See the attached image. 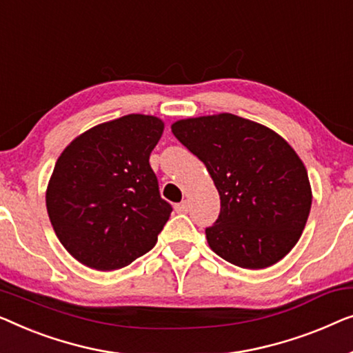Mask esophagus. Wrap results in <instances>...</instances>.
<instances>
[{"label": "esophagus", "instance_id": "1", "mask_svg": "<svg viewBox=\"0 0 353 353\" xmlns=\"http://www.w3.org/2000/svg\"><path fill=\"white\" fill-rule=\"evenodd\" d=\"M176 212H179V214H185V212H188V203L187 201H181L177 203V205L174 206Z\"/></svg>", "mask_w": 353, "mask_h": 353}]
</instances>
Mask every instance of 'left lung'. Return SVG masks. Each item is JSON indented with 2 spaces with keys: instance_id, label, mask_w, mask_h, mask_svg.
I'll list each match as a JSON object with an SVG mask.
<instances>
[{
  "instance_id": "1",
  "label": "left lung",
  "mask_w": 353,
  "mask_h": 353,
  "mask_svg": "<svg viewBox=\"0 0 353 353\" xmlns=\"http://www.w3.org/2000/svg\"><path fill=\"white\" fill-rule=\"evenodd\" d=\"M177 141L205 163L221 196L206 228L211 250L243 269H265L290 252L312 206L307 170L272 129L246 118H187L171 126Z\"/></svg>"
}]
</instances>
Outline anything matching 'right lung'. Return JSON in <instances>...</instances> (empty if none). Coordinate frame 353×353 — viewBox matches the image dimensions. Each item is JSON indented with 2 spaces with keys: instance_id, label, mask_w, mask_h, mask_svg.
<instances>
[{
  "instance_id": "right-lung-1",
  "label": "right lung",
  "mask_w": 353,
  "mask_h": 353,
  "mask_svg": "<svg viewBox=\"0 0 353 353\" xmlns=\"http://www.w3.org/2000/svg\"><path fill=\"white\" fill-rule=\"evenodd\" d=\"M163 128L160 118L132 113L83 132L59 157L48 214L81 264L121 269L155 246L172 211L148 163Z\"/></svg>"
}]
</instances>
